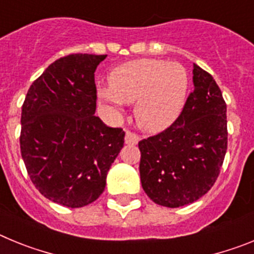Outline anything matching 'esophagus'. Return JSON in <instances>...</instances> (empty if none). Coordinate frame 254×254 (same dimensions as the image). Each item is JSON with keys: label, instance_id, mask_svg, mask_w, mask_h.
<instances>
[{"label": "esophagus", "instance_id": "esophagus-1", "mask_svg": "<svg viewBox=\"0 0 254 254\" xmlns=\"http://www.w3.org/2000/svg\"><path fill=\"white\" fill-rule=\"evenodd\" d=\"M138 140H140V138H138L137 134L132 133V132H129V131L126 132L125 141H126V143H127V145H136V143L138 142Z\"/></svg>", "mask_w": 254, "mask_h": 254}]
</instances>
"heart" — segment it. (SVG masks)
<instances>
[{
	"mask_svg": "<svg viewBox=\"0 0 254 254\" xmlns=\"http://www.w3.org/2000/svg\"><path fill=\"white\" fill-rule=\"evenodd\" d=\"M190 75L183 64L143 58L114 68L109 86L99 89L103 102L134 104V118L143 131L158 133L169 128L185 109Z\"/></svg>",
	"mask_w": 254,
	"mask_h": 254,
	"instance_id": "b5f03b06",
	"label": "heart"
}]
</instances>
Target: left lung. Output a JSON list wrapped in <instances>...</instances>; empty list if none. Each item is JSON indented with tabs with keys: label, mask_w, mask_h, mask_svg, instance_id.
<instances>
[{
	"label": "left lung",
	"mask_w": 254,
	"mask_h": 254,
	"mask_svg": "<svg viewBox=\"0 0 254 254\" xmlns=\"http://www.w3.org/2000/svg\"><path fill=\"white\" fill-rule=\"evenodd\" d=\"M193 93L178 120L138 142L140 178L155 203L181 207L214 186L228 147L226 104L208 72L193 64Z\"/></svg>",
	"instance_id": "left-lung-1"
}]
</instances>
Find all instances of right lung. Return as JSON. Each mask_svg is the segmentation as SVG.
<instances>
[{
    "mask_svg": "<svg viewBox=\"0 0 254 254\" xmlns=\"http://www.w3.org/2000/svg\"><path fill=\"white\" fill-rule=\"evenodd\" d=\"M107 55H69L31 84L21 112L20 149L33 185L52 202L82 207L105 188L125 143L122 128L95 116L94 72Z\"/></svg>",
    "mask_w": 254,
    "mask_h": 254,
    "instance_id": "1",
    "label": "right lung"
}]
</instances>
